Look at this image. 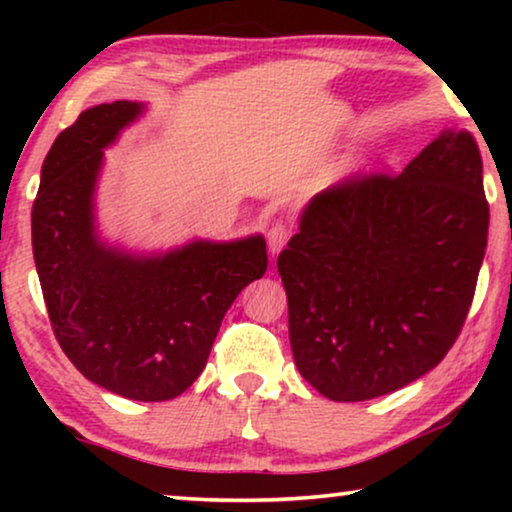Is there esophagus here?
Here are the masks:
<instances>
[{
  "mask_svg": "<svg viewBox=\"0 0 512 512\" xmlns=\"http://www.w3.org/2000/svg\"><path fill=\"white\" fill-rule=\"evenodd\" d=\"M289 235H291V230H289V226H286V223H282V221L272 223V226L268 228V247H270L272 254H279V251L286 247V242H289Z\"/></svg>",
  "mask_w": 512,
  "mask_h": 512,
  "instance_id": "34e87169",
  "label": "esophagus"
}]
</instances>
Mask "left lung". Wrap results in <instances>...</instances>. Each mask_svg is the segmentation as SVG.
<instances>
[{"label": "left lung", "mask_w": 512, "mask_h": 512, "mask_svg": "<svg viewBox=\"0 0 512 512\" xmlns=\"http://www.w3.org/2000/svg\"><path fill=\"white\" fill-rule=\"evenodd\" d=\"M487 228L466 130L443 132L401 174H356L314 195L277 258L300 375L352 403L436 368L473 303Z\"/></svg>", "instance_id": "obj_1"}]
</instances>
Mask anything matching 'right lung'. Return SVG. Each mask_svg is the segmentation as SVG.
I'll return each mask as SVG.
<instances>
[{
  "mask_svg": "<svg viewBox=\"0 0 512 512\" xmlns=\"http://www.w3.org/2000/svg\"><path fill=\"white\" fill-rule=\"evenodd\" d=\"M142 104L86 109L41 165L32 251L55 340L90 382L132 401H170L198 380L223 314L268 268L261 235L132 256L95 235L102 156Z\"/></svg>",
  "mask_w": 512,
  "mask_h": 512,
  "instance_id": "add662e5",
  "label": "right lung"
}]
</instances>
